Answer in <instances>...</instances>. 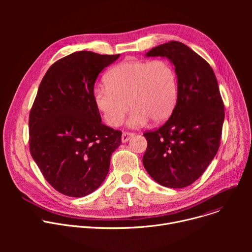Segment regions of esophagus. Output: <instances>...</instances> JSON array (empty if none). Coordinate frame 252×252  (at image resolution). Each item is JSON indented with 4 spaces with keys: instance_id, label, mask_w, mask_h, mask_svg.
I'll list each match as a JSON object with an SVG mask.
<instances>
[{
    "instance_id": "obj_1",
    "label": "esophagus",
    "mask_w": 252,
    "mask_h": 252,
    "mask_svg": "<svg viewBox=\"0 0 252 252\" xmlns=\"http://www.w3.org/2000/svg\"><path fill=\"white\" fill-rule=\"evenodd\" d=\"M134 135L133 132H129V131H124L123 135H122V141L123 142H126L130 137H132Z\"/></svg>"
}]
</instances>
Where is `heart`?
I'll list each match as a JSON object with an SVG mask.
<instances>
[{"mask_svg":"<svg viewBox=\"0 0 252 252\" xmlns=\"http://www.w3.org/2000/svg\"><path fill=\"white\" fill-rule=\"evenodd\" d=\"M94 91V99L107 125L119 126L130 107L128 126L162 123L171 115L178 95L177 74L166 60L125 61Z\"/></svg>","mask_w":252,"mask_h":252,"instance_id":"b5f03b06","label":"heart"}]
</instances>
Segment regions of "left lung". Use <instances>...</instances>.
Instances as JSON below:
<instances>
[{"label": "left lung", "mask_w": 252, "mask_h": 252, "mask_svg": "<svg viewBox=\"0 0 252 252\" xmlns=\"http://www.w3.org/2000/svg\"><path fill=\"white\" fill-rule=\"evenodd\" d=\"M147 57H166L175 66L178 95L169 119L143 133L148 148L142 163L157 183L170 189L190 186L217 155L224 104L209 63L183 43L170 41Z\"/></svg>", "instance_id": "left-lung-1"}]
</instances>
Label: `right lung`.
I'll list each match as a JSON object with an SVG mask.
<instances>
[{"mask_svg":"<svg viewBox=\"0 0 252 252\" xmlns=\"http://www.w3.org/2000/svg\"><path fill=\"white\" fill-rule=\"evenodd\" d=\"M120 55L81 51L54 63L29 117V147L46 181L73 197L94 191L109 172L122 131L101 124L94 99L100 71Z\"/></svg>","mask_w":252,"mask_h":252,"instance_id":"obj_1","label":"right lung"}]
</instances>
